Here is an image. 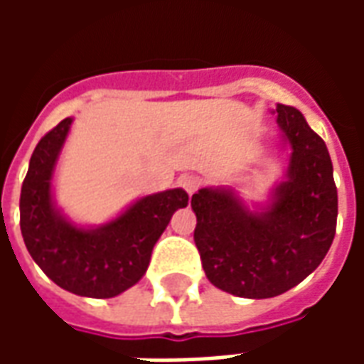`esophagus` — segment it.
I'll list each match as a JSON object with an SVG mask.
<instances>
[{"label": "esophagus", "instance_id": "1", "mask_svg": "<svg viewBox=\"0 0 364 364\" xmlns=\"http://www.w3.org/2000/svg\"><path fill=\"white\" fill-rule=\"evenodd\" d=\"M179 185H181L183 189L187 191L189 195H193V193H197L198 187L203 185V181H200V177H197V175H183L181 179H179Z\"/></svg>", "mask_w": 364, "mask_h": 364}]
</instances>
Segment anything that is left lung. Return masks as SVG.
I'll use <instances>...</instances> for the list:
<instances>
[{"label": "left lung", "mask_w": 364, "mask_h": 364, "mask_svg": "<svg viewBox=\"0 0 364 364\" xmlns=\"http://www.w3.org/2000/svg\"><path fill=\"white\" fill-rule=\"evenodd\" d=\"M274 112L292 151L271 203L250 210L226 187H205L191 198L206 279L234 296L273 298L296 287L336 236L337 187L326 142L294 107L279 103Z\"/></svg>", "instance_id": "left-lung-1"}]
</instances>
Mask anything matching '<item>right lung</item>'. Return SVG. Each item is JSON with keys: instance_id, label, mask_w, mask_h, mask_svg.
Wrapping results in <instances>:
<instances>
[{"instance_id": "add662e5", "label": "right lung", "mask_w": 364, "mask_h": 364, "mask_svg": "<svg viewBox=\"0 0 364 364\" xmlns=\"http://www.w3.org/2000/svg\"><path fill=\"white\" fill-rule=\"evenodd\" d=\"M72 119L41 138L21 187V234L31 257L64 290L112 298L134 287L150 265L151 250L177 208L189 203L183 189L148 195L114 220L82 228L68 220L52 198V175Z\"/></svg>"}]
</instances>
